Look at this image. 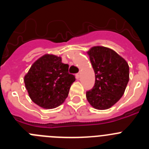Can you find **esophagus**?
<instances>
[{"instance_id":"34e87169","label":"esophagus","mask_w":149,"mask_h":149,"mask_svg":"<svg viewBox=\"0 0 149 149\" xmlns=\"http://www.w3.org/2000/svg\"><path fill=\"white\" fill-rule=\"evenodd\" d=\"M81 72H79L78 74H76V78L79 79L80 77H81Z\"/></svg>"}]
</instances>
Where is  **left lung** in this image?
<instances>
[{
  "label": "left lung",
  "instance_id": "left-lung-1",
  "mask_svg": "<svg viewBox=\"0 0 149 149\" xmlns=\"http://www.w3.org/2000/svg\"><path fill=\"white\" fill-rule=\"evenodd\" d=\"M95 82L86 92L88 102L95 109L107 110L119 101L129 81V65L113 50L94 46L87 51Z\"/></svg>",
  "mask_w": 149,
  "mask_h": 149
}]
</instances>
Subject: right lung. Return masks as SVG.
Segmentation results:
<instances>
[{
    "label": "right lung",
    "instance_id": "right-lung-1",
    "mask_svg": "<svg viewBox=\"0 0 149 149\" xmlns=\"http://www.w3.org/2000/svg\"><path fill=\"white\" fill-rule=\"evenodd\" d=\"M24 81L34 103L44 109H54L66 99L75 77L68 74V65L62 63L60 56L46 54L34 62Z\"/></svg>",
    "mask_w": 149,
    "mask_h": 149
}]
</instances>
